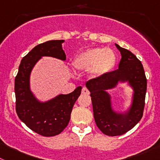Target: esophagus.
Masks as SVG:
<instances>
[{"label":"esophagus","mask_w":160,"mask_h":160,"mask_svg":"<svg viewBox=\"0 0 160 160\" xmlns=\"http://www.w3.org/2000/svg\"><path fill=\"white\" fill-rule=\"evenodd\" d=\"M82 93L86 94V95H89V91L88 90L87 88L84 87V88H82Z\"/></svg>","instance_id":"esophagus-1"}]
</instances>
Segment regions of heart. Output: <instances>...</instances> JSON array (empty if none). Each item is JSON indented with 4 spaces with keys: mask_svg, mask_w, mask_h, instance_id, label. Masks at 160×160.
I'll return each mask as SVG.
<instances>
[{
    "mask_svg": "<svg viewBox=\"0 0 160 160\" xmlns=\"http://www.w3.org/2000/svg\"><path fill=\"white\" fill-rule=\"evenodd\" d=\"M116 56L111 48H91L74 57L73 66L82 71H90L94 77H101L110 72L115 65Z\"/></svg>",
    "mask_w": 160,
    "mask_h": 160,
    "instance_id": "obj_1",
    "label": "heart"
}]
</instances>
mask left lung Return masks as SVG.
<instances>
[{"instance_id": "left-lung-1", "label": "left lung", "mask_w": 160, "mask_h": 160, "mask_svg": "<svg viewBox=\"0 0 160 160\" xmlns=\"http://www.w3.org/2000/svg\"><path fill=\"white\" fill-rule=\"evenodd\" d=\"M115 45L122 55L118 69L90 79L86 84L91 92L96 124L102 133L112 137L124 134L139 122L143 116L147 90V78L141 62L130 51ZM118 81H128L135 90L132 107L126 115L112 111L110 96L106 92Z\"/></svg>"}]
</instances>
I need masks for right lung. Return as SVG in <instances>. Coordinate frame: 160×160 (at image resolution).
Returning a JSON list of instances; mask_svg holds the SVG:
<instances>
[{
	"label": "right lung",
	"mask_w": 160,
	"mask_h": 160,
	"mask_svg": "<svg viewBox=\"0 0 160 160\" xmlns=\"http://www.w3.org/2000/svg\"><path fill=\"white\" fill-rule=\"evenodd\" d=\"M63 40H52L35 46L21 60L15 78L16 111L19 119L33 132L44 137L58 135L68 127L74 103L81 94L78 86L67 95H59L45 103H40L30 90V74L42 56L66 60L62 49Z\"/></svg>",
	"instance_id": "obj_1"
}]
</instances>
